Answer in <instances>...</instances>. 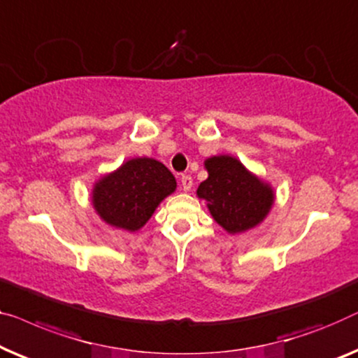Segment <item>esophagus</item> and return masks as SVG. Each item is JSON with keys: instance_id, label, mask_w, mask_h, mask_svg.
Returning <instances> with one entry per match:
<instances>
[{"instance_id": "1", "label": "esophagus", "mask_w": 358, "mask_h": 358, "mask_svg": "<svg viewBox=\"0 0 358 358\" xmlns=\"http://www.w3.org/2000/svg\"><path fill=\"white\" fill-rule=\"evenodd\" d=\"M180 184H182V189L185 192H189L192 189V184H194V180H192V178L189 174H184L182 178H180Z\"/></svg>"}]
</instances>
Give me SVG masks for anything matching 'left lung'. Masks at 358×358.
<instances>
[{
  "mask_svg": "<svg viewBox=\"0 0 358 358\" xmlns=\"http://www.w3.org/2000/svg\"><path fill=\"white\" fill-rule=\"evenodd\" d=\"M208 178L196 189L211 216L229 234L252 229L265 220L274 201L273 189L243 168L239 159L221 155L205 162Z\"/></svg>",
  "mask_w": 358,
  "mask_h": 358,
  "instance_id": "8db88e82",
  "label": "left lung"
}]
</instances>
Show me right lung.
Instances as JSON below:
<instances>
[{"label":"right lung","instance_id":"obj_1","mask_svg":"<svg viewBox=\"0 0 358 358\" xmlns=\"http://www.w3.org/2000/svg\"><path fill=\"white\" fill-rule=\"evenodd\" d=\"M174 190V176L163 163L153 158H134L98 180L92 201L103 221L134 232Z\"/></svg>","mask_w":358,"mask_h":358}]
</instances>
